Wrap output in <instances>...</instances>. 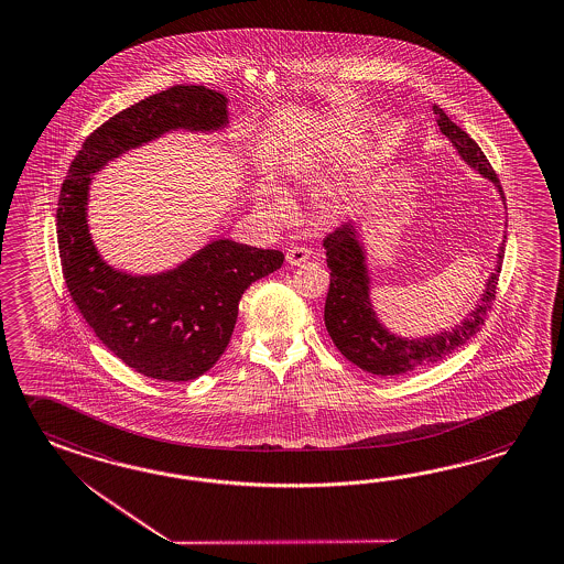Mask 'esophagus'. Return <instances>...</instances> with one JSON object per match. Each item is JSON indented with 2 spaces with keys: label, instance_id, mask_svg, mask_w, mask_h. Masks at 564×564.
Returning a JSON list of instances; mask_svg holds the SVG:
<instances>
[{
  "label": "esophagus",
  "instance_id": "34e87169",
  "mask_svg": "<svg viewBox=\"0 0 564 564\" xmlns=\"http://www.w3.org/2000/svg\"><path fill=\"white\" fill-rule=\"evenodd\" d=\"M311 258V251L303 246L290 247L286 251V261L290 265H301L304 261H308Z\"/></svg>",
  "mask_w": 564,
  "mask_h": 564
}]
</instances>
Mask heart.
I'll return each mask as SVG.
<instances>
[{"mask_svg": "<svg viewBox=\"0 0 564 564\" xmlns=\"http://www.w3.org/2000/svg\"><path fill=\"white\" fill-rule=\"evenodd\" d=\"M360 151V143L354 134L349 132H333L329 137L323 139V143L317 147L315 155L308 160L311 165H318V163H341V161L351 160L356 158ZM265 196L272 200L278 210H286L289 200L284 196V192L275 188L272 184L265 186Z\"/></svg>", "mask_w": 564, "mask_h": 564, "instance_id": "heart-1", "label": "heart"}]
</instances>
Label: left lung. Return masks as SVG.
Returning <instances> with one entry per match:
<instances>
[{
	"label": "left lung",
	"mask_w": 564,
	"mask_h": 564,
	"mask_svg": "<svg viewBox=\"0 0 564 564\" xmlns=\"http://www.w3.org/2000/svg\"><path fill=\"white\" fill-rule=\"evenodd\" d=\"M434 115L437 116V127L456 147L466 165L491 180L503 198L499 180L480 147L460 127H456L440 106H434ZM506 239L503 235L495 270L480 299L460 323L427 337H401L389 332L376 315L375 304L370 301V270L366 261V249L356 223L341 225L323 241V247L327 249V268L332 270V284L325 301V327L332 335L333 344L351 364L376 376L406 375L448 358L452 351L464 346L480 329L487 313L491 311L506 253Z\"/></svg>",
	"instance_id": "left-lung-1"
}]
</instances>
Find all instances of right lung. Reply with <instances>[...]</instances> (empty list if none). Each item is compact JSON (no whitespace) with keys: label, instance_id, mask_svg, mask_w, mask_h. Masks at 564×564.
<instances>
[{"label":"right lung","instance_id":"add662e5","mask_svg":"<svg viewBox=\"0 0 564 564\" xmlns=\"http://www.w3.org/2000/svg\"><path fill=\"white\" fill-rule=\"evenodd\" d=\"M227 104L215 89L174 86L130 106L87 137L58 194V256L73 303L116 358L165 382L194 380L217 364L243 292L282 268L284 253L215 239L160 274L116 270L89 235V184L108 161L165 132L225 129Z\"/></svg>","mask_w":564,"mask_h":564}]
</instances>
